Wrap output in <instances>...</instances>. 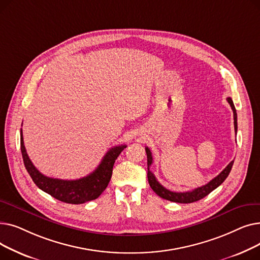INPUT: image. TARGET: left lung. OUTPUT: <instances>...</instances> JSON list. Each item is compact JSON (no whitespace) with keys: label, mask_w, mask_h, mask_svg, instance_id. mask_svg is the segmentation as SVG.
<instances>
[{"label":"left lung","mask_w":260,"mask_h":260,"mask_svg":"<svg viewBox=\"0 0 260 260\" xmlns=\"http://www.w3.org/2000/svg\"><path fill=\"white\" fill-rule=\"evenodd\" d=\"M226 100L230 103L232 109H233L234 127H235V132H237V113H236L233 100H232L230 97H228ZM145 152H146V156H147V179H148L149 186H151L154 192L161 198L173 201V202H178V203H192V202L198 201L206 196H208L212 192V190L217 188L226 179V177L229 176V174L232 170V167H233V163H234V161H231L228 165V167L219 175L216 176L214 179H212L209 183L204 184L200 187H197L193 190H188V192L177 193V192H172V190L166 188L165 186L161 185L157 181L155 175L151 171H149V167H151L153 163L152 153H151V151H149L148 147H145Z\"/></svg>","instance_id":"1"}]
</instances>
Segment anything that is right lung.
I'll return each instance as SVG.
<instances>
[{"instance_id": "obj_1", "label": "right lung", "mask_w": 260, "mask_h": 260, "mask_svg": "<svg viewBox=\"0 0 260 260\" xmlns=\"http://www.w3.org/2000/svg\"><path fill=\"white\" fill-rule=\"evenodd\" d=\"M126 145H118L112 147L105 154L98 168L91 174L77 180H62L46 177L40 173L32 165L31 160L26 153L24 146L23 134L21 129V152L24 166L30 175L36 185L43 192L49 194L65 203L81 204L97 199L108 185L112 178L115 161Z\"/></svg>"}]
</instances>
